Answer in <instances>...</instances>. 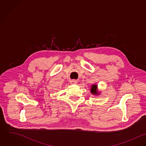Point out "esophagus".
I'll list each match as a JSON object with an SVG mask.
<instances>
[{
	"label": "esophagus",
	"instance_id": "obj_1",
	"mask_svg": "<svg viewBox=\"0 0 146 146\" xmlns=\"http://www.w3.org/2000/svg\"><path fill=\"white\" fill-rule=\"evenodd\" d=\"M77 83V81L76 80H73L70 81V84H71L72 85H74V84H76Z\"/></svg>",
	"mask_w": 146,
	"mask_h": 146
}]
</instances>
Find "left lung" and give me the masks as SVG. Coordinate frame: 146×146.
Segmentation results:
<instances>
[{"instance_id":"8db88e82","label":"left lung","mask_w":146,"mask_h":146,"mask_svg":"<svg viewBox=\"0 0 146 146\" xmlns=\"http://www.w3.org/2000/svg\"><path fill=\"white\" fill-rule=\"evenodd\" d=\"M96 88H97V86L96 85H92L91 89V93L94 94H97Z\"/></svg>"}]
</instances>
